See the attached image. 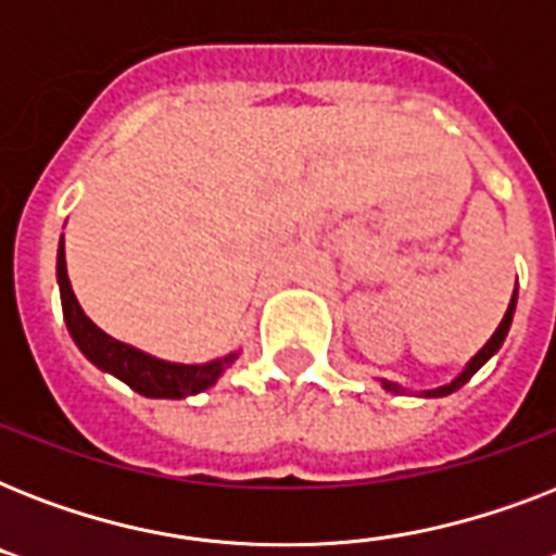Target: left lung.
<instances>
[{
    "label": "left lung",
    "instance_id": "obj_1",
    "mask_svg": "<svg viewBox=\"0 0 556 556\" xmlns=\"http://www.w3.org/2000/svg\"><path fill=\"white\" fill-rule=\"evenodd\" d=\"M514 308H517V291H514V296H510V305H508V312H505V317H502L500 329L493 331V338L488 340V343H484V346H482V352H479V355H476L473 361H470V364H467V369L462 371V375H458V378L453 380V383H447V387H439V389H432V392H427V395H450V392H456L458 387H465L467 380L473 378L476 371H479V366H482L484 361H488V357H491L493 352H496V349L502 346V343H505V334H508V329H510V320H514ZM383 387H387L389 392H397V387H395V383H383Z\"/></svg>",
    "mask_w": 556,
    "mask_h": 556
}]
</instances>
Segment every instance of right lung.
<instances>
[{
  "instance_id": "1",
  "label": "right lung",
  "mask_w": 556,
  "mask_h": 556,
  "mask_svg": "<svg viewBox=\"0 0 556 556\" xmlns=\"http://www.w3.org/2000/svg\"><path fill=\"white\" fill-rule=\"evenodd\" d=\"M56 279H60V300H63V317L65 326L72 331L74 343L80 352L89 357L91 364L100 366L103 371H112L115 378L141 392L147 397H185L195 395L201 389L213 387L218 375L225 371L227 364H233V357H222L213 364L204 366H185V364H167V361H155V357L143 355L138 349L126 346L121 340L109 338L106 331H100L94 323L83 314L80 303L72 291L68 274H65V248L60 244L56 253Z\"/></svg>"
}]
</instances>
